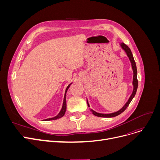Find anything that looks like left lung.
I'll list each match as a JSON object with an SVG mask.
<instances>
[{"instance_id": "1", "label": "left lung", "mask_w": 160, "mask_h": 160, "mask_svg": "<svg viewBox=\"0 0 160 160\" xmlns=\"http://www.w3.org/2000/svg\"><path fill=\"white\" fill-rule=\"evenodd\" d=\"M119 45L124 50V52H126V54H127V56L128 57L129 60L130 61L131 65H132V68L133 72V81H132V85H133L132 93V95H130V98H128V101L126 102V104L123 106V107L122 108H121L120 110H118L117 112L111 113H101L97 112L94 111L93 110H92V109H89L90 111L92 112V113L95 115V116H97V117H115V116L120 115L121 113H122L126 110V109H127V108L128 106V105L131 102V101L132 100V99L133 98V97H135L136 93V91H137V89H138V79H137L138 72H137V67H136V62H135V61H134L133 54L131 52V50L130 49V48L127 45H126L124 43H119ZM87 103H88V107L89 108L90 106L89 104L88 99H87Z\"/></svg>"}]
</instances>
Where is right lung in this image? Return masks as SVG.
<instances>
[{"label": "right lung", "mask_w": 160, "mask_h": 160, "mask_svg": "<svg viewBox=\"0 0 160 160\" xmlns=\"http://www.w3.org/2000/svg\"><path fill=\"white\" fill-rule=\"evenodd\" d=\"M72 82H71L70 84L68 85V86H67L66 88V89H65V95H64V98H63V105H62V109L60 112H59V113L56 115L55 117H51V118H48V119H44V121H52V120H56V119H58L61 118V117H62L65 113V112H66V109H67V104H66V93H67V90H68V89L69 88L70 86L72 84Z\"/></svg>", "instance_id": "1"}]
</instances>
